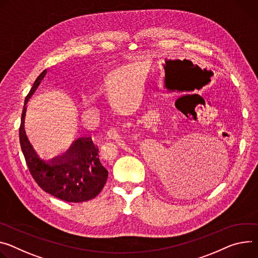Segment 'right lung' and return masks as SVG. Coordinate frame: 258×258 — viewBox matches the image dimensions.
Listing matches in <instances>:
<instances>
[{
  "label": "right lung",
  "instance_id": "right-lung-1",
  "mask_svg": "<svg viewBox=\"0 0 258 258\" xmlns=\"http://www.w3.org/2000/svg\"><path fill=\"white\" fill-rule=\"evenodd\" d=\"M47 74V70L38 76L26 101L34 95L37 87ZM23 115V114H22ZM23 117V116H21ZM22 125L19 128V141L29 170L41 188L51 196L66 202L81 203L96 198L103 189L108 178V171L104 167L99 147L89 138L84 147L58 165L51 160L46 163L34 154L33 147L28 143ZM31 147L32 149L29 147Z\"/></svg>",
  "mask_w": 258,
  "mask_h": 258
}]
</instances>
